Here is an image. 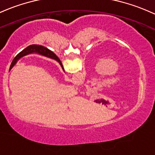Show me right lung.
I'll return each instance as SVG.
<instances>
[{
  "mask_svg": "<svg viewBox=\"0 0 155 155\" xmlns=\"http://www.w3.org/2000/svg\"><path fill=\"white\" fill-rule=\"evenodd\" d=\"M32 52L39 53L40 54H42V55L46 56V57L50 58H51V59L55 60V61H57L59 63L60 65L61 66V67H62V69H64V68H63V66H62V64H61V61L59 60V58H58L57 56H56L55 54L52 52V51L49 50V49H48L47 48L44 47V46H39V45H31V46L26 47V49H24L22 51H21V52H20L18 54H17V56L14 58V60H13L12 62L9 70H10L12 68L13 66L15 65L16 63H17V61L20 59V58L24 57V56L26 55V54H30V53H32Z\"/></svg>",
  "mask_w": 155,
  "mask_h": 155,
  "instance_id": "1",
  "label": "right lung"
}]
</instances>
